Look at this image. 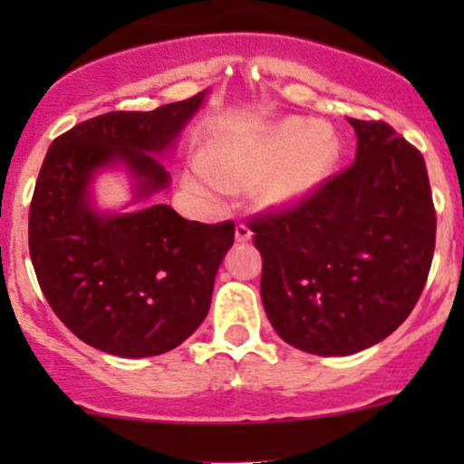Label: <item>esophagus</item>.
<instances>
[{
	"label": "esophagus",
	"instance_id": "1",
	"mask_svg": "<svg viewBox=\"0 0 464 464\" xmlns=\"http://www.w3.org/2000/svg\"><path fill=\"white\" fill-rule=\"evenodd\" d=\"M251 236H254V233H251V228L246 227L245 222L236 224V240L237 242H249Z\"/></svg>",
	"mask_w": 464,
	"mask_h": 464
}]
</instances>
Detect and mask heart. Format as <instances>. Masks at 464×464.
<instances>
[{
    "label": "heart",
    "instance_id": "b5f03b06",
    "mask_svg": "<svg viewBox=\"0 0 464 464\" xmlns=\"http://www.w3.org/2000/svg\"><path fill=\"white\" fill-rule=\"evenodd\" d=\"M339 159V139L312 119H285L246 139H233L210 152L208 168L186 172L193 190L254 185L260 206H289L319 188Z\"/></svg>",
    "mask_w": 464,
    "mask_h": 464
}]
</instances>
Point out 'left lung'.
<instances>
[{"instance_id":"left-lung-1","label":"left lung","mask_w":464,"mask_h":464,"mask_svg":"<svg viewBox=\"0 0 464 464\" xmlns=\"http://www.w3.org/2000/svg\"><path fill=\"white\" fill-rule=\"evenodd\" d=\"M350 125L353 166L301 202L249 219L271 325L319 357H345L392 334L413 312L435 249L420 150L383 121Z\"/></svg>"}]
</instances>
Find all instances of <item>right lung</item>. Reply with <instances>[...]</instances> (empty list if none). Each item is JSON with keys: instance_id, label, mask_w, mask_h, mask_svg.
I'll use <instances>...</instances> for the list:
<instances>
[{"instance_id": "1", "label": "right lung", "mask_w": 464, "mask_h": 464, "mask_svg": "<svg viewBox=\"0 0 464 464\" xmlns=\"http://www.w3.org/2000/svg\"><path fill=\"white\" fill-rule=\"evenodd\" d=\"M204 92L152 111H110L51 143L29 213V251L42 294L85 343L116 357H154L184 343L206 319L215 274L236 224L188 222L154 204L101 215L89 204L93 172L123 161L137 202L166 188L152 157L177 139Z\"/></svg>"}]
</instances>
